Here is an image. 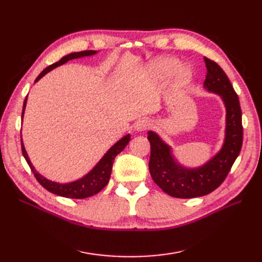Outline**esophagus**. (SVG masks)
<instances>
[{
	"label": "esophagus",
	"mask_w": 262,
	"mask_h": 262,
	"mask_svg": "<svg viewBox=\"0 0 262 262\" xmlns=\"http://www.w3.org/2000/svg\"><path fill=\"white\" fill-rule=\"evenodd\" d=\"M149 121L147 120V119L145 118H142V119H139V120L134 123V129H136L137 131L141 132V131H144L146 130L148 126H149Z\"/></svg>",
	"instance_id": "obj_1"
}]
</instances>
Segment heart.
<instances>
[{
	"mask_svg": "<svg viewBox=\"0 0 262 262\" xmlns=\"http://www.w3.org/2000/svg\"><path fill=\"white\" fill-rule=\"evenodd\" d=\"M148 70L158 80H165L173 74L172 84L177 89L187 86L192 80V71L188 67H181V62L176 58H157L150 63Z\"/></svg>",
	"mask_w": 262,
	"mask_h": 262,
	"instance_id": "obj_1",
	"label": "heart"
}]
</instances>
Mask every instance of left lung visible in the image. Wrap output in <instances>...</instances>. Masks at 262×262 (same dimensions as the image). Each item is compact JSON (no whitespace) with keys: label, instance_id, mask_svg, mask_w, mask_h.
Returning <instances> with one entry per match:
<instances>
[{"label":"left lung","instance_id":"1","mask_svg":"<svg viewBox=\"0 0 262 262\" xmlns=\"http://www.w3.org/2000/svg\"><path fill=\"white\" fill-rule=\"evenodd\" d=\"M207 77L203 89L216 94L225 107L224 141L219 152L196 167H187L178 162L172 147L154 131L147 132L150 143L148 168L155 184L167 194L191 199L209 194L226 178L239 155L243 144L242 109L227 75L214 61L204 57Z\"/></svg>","mask_w":262,"mask_h":262}]
</instances>
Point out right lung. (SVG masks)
Returning a JSON list of instances; mask_svg holds the SVG:
<instances>
[{"label": "right lung", "mask_w": 262, "mask_h": 262, "mask_svg": "<svg viewBox=\"0 0 262 262\" xmlns=\"http://www.w3.org/2000/svg\"><path fill=\"white\" fill-rule=\"evenodd\" d=\"M98 51L96 50H87V51H81V52H72L70 54L64 55V57L61 58L58 62L53 63V64L49 66L48 68H46L42 72L38 75L36 78L35 83H37L42 76H45L47 73L50 72L51 70L58 68L62 64H64L68 61L73 60V59H80L84 57H91V55L96 54ZM26 104H27V96L25 98V101H24L23 105V113H21V120L24 118V114H25V109H26ZM131 136L130 134H126V136L122 137L120 140L117 141L116 143L110 147L106 154L100 158V161L94 166V167L84 175L83 177L78 178L76 180L70 181V182H57L50 180L48 178H46L42 176L41 173H39L36 168L34 167V165L31 164L30 158L27 154V150L25 148V145H24V142L21 139V150H23V155L25 157L26 162L28 163L30 169L33 170L34 175L36 179L38 180L39 184H40L43 188H46L48 191L58 194L60 196H64V198H71V199H85V198L92 196L94 194L98 193L101 189H104L110 178V173H112L113 169V164L116 156L122 152L123 148L128 145L130 142Z\"/></svg>", "instance_id": "add662e5"}]
</instances>
